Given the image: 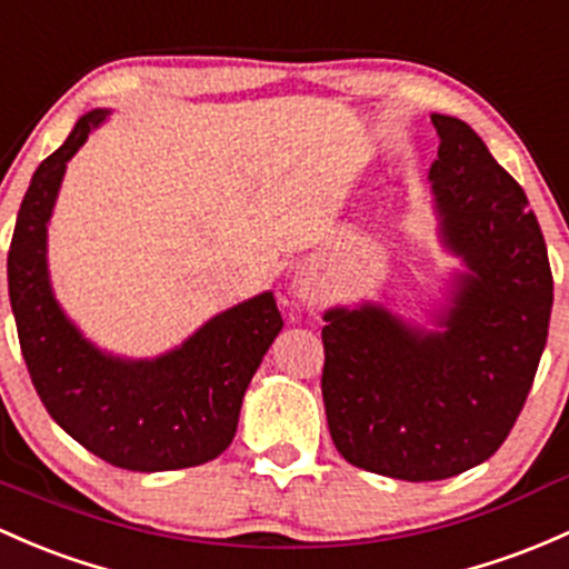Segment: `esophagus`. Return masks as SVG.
Listing matches in <instances>:
<instances>
[{
  "instance_id": "obj_1",
  "label": "esophagus",
  "mask_w": 569,
  "mask_h": 569,
  "mask_svg": "<svg viewBox=\"0 0 569 569\" xmlns=\"http://www.w3.org/2000/svg\"><path fill=\"white\" fill-rule=\"evenodd\" d=\"M295 297H297V302L308 305V308H310V305H316V302L321 300V291L316 289L313 283H308V280L300 278V280H297V283H295Z\"/></svg>"
}]
</instances>
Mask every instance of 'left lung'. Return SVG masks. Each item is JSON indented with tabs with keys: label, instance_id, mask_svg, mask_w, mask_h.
<instances>
[{
	"label": "left lung",
	"instance_id": "left-lung-1",
	"mask_svg": "<svg viewBox=\"0 0 569 569\" xmlns=\"http://www.w3.org/2000/svg\"><path fill=\"white\" fill-rule=\"evenodd\" d=\"M441 239L463 259L441 330L381 305L325 313L327 422L351 466L395 480H447L505 445L548 340L553 274L523 188L466 122L430 113Z\"/></svg>",
	"mask_w": 569,
	"mask_h": 569
}]
</instances>
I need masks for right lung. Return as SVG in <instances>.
<instances>
[{
    "mask_svg": "<svg viewBox=\"0 0 569 569\" xmlns=\"http://www.w3.org/2000/svg\"><path fill=\"white\" fill-rule=\"evenodd\" d=\"M106 117L103 109L83 113L68 141L38 166L18 209L8 289L21 355L48 415L92 456L130 471L188 469L231 445L244 390L283 319L264 291L154 360L106 355L76 330L48 280V218L68 160Z\"/></svg>",
    "mask_w": 569,
    "mask_h": 569,
    "instance_id": "obj_1",
    "label": "right lung"
}]
</instances>
